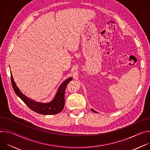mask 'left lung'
<instances>
[{"instance_id": "8db88e82", "label": "left lung", "mask_w": 150, "mask_h": 150, "mask_svg": "<svg viewBox=\"0 0 150 150\" xmlns=\"http://www.w3.org/2000/svg\"><path fill=\"white\" fill-rule=\"evenodd\" d=\"M91 111H93V112H94V113H97L96 111L94 110H93V109H91Z\"/></svg>"}]
</instances>
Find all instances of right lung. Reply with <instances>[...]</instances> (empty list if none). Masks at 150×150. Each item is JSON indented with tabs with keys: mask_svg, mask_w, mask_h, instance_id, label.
<instances>
[{
	"mask_svg": "<svg viewBox=\"0 0 150 150\" xmlns=\"http://www.w3.org/2000/svg\"><path fill=\"white\" fill-rule=\"evenodd\" d=\"M11 79L12 87L16 94L24 102L30 109L37 113L45 115H56L60 113L63 109L65 105V89L68 83L72 79V78H69L60 85L53 100L48 103H41L30 100L21 93L16 85L11 74Z\"/></svg>",
	"mask_w": 150,
	"mask_h": 150,
	"instance_id": "add662e5",
	"label": "right lung"
}]
</instances>
